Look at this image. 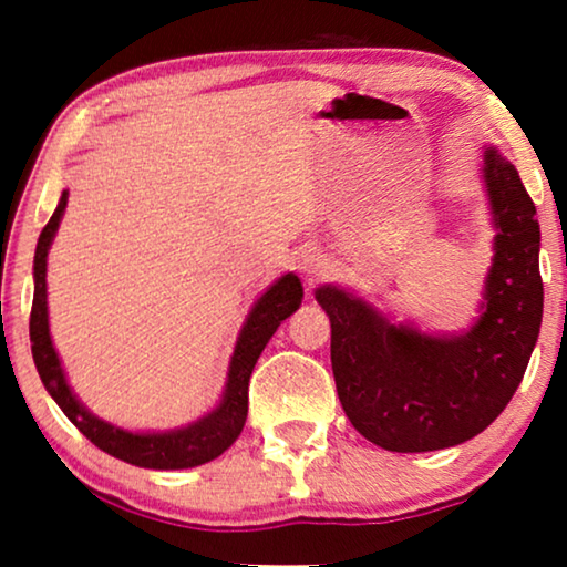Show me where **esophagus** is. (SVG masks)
<instances>
[{
	"label": "esophagus",
	"instance_id": "obj_1",
	"mask_svg": "<svg viewBox=\"0 0 567 567\" xmlns=\"http://www.w3.org/2000/svg\"><path fill=\"white\" fill-rule=\"evenodd\" d=\"M301 268H305V274H322V258L320 255H309V258H305V262H301Z\"/></svg>",
	"mask_w": 567,
	"mask_h": 567
}]
</instances>
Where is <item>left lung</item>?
<instances>
[{"mask_svg":"<svg viewBox=\"0 0 567 567\" xmlns=\"http://www.w3.org/2000/svg\"><path fill=\"white\" fill-rule=\"evenodd\" d=\"M495 239L477 322L431 336L338 286L315 299L330 317V359L353 429L386 452H436L483 433L522 384L542 324L539 221L516 167L483 152Z\"/></svg>","mask_w":567,"mask_h":567,"instance_id":"obj_1","label":"left lung"}]
</instances>
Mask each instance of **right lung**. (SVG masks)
<instances>
[{
    "label": "right lung",
    "mask_w": 567,
    "mask_h": 567,
    "mask_svg": "<svg viewBox=\"0 0 567 567\" xmlns=\"http://www.w3.org/2000/svg\"><path fill=\"white\" fill-rule=\"evenodd\" d=\"M69 190L61 193L59 206L45 224L41 237H38L35 260H33V309H30V343H33V361L41 382L56 405L64 410V415L87 436L97 449H103L115 460H123L136 467L146 470H188L216 460L235 444L243 433L247 417V386L250 374L258 363L262 348L270 336L278 330L286 317H291L301 305V281L293 274H286L255 301L252 312L239 330L235 353L229 361L227 386H224L221 402L212 413L198 417L196 423L183 425L173 431L157 433H134L123 431L118 425L105 423L103 417L92 415L87 408L76 400V394L69 386L64 369H61L59 353L53 348L49 332V301H45V258H49L51 243L56 237L59 221L64 216Z\"/></svg>",
    "instance_id": "obj_1"
}]
</instances>
